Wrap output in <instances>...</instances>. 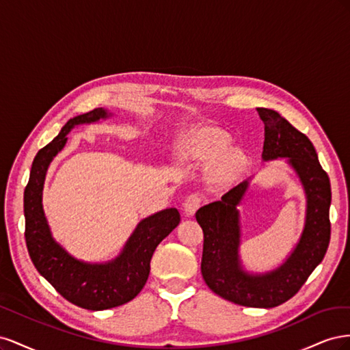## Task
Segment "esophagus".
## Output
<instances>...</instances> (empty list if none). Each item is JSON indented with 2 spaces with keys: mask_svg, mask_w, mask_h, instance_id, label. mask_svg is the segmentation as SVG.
Here are the masks:
<instances>
[{
  "mask_svg": "<svg viewBox=\"0 0 350 350\" xmlns=\"http://www.w3.org/2000/svg\"><path fill=\"white\" fill-rule=\"evenodd\" d=\"M201 204V197L198 194H189L183 203L185 216H193Z\"/></svg>",
  "mask_w": 350,
  "mask_h": 350,
  "instance_id": "esophagus-1",
  "label": "esophagus"
}]
</instances>
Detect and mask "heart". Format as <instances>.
Instances as JSON below:
<instances>
[{"label":"heart","mask_w":350,"mask_h":350,"mask_svg":"<svg viewBox=\"0 0 350 350\" xmlns=\"http://www.w3.org/2000/svg\"><path fill=\"white\" fill-rule=\"evenodd\" d=\"M230 139L224 131L216 129H206L197 133L191 139L187 140L179 147V154L188 161H203L210 162L221 157L229 149ZM243 163V156L241 152H230L224 157L216 174L217 183H228L234 178Z\"/></svg>","instance_id":"1"}]
</instances>
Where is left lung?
Masks as SVG:
<instances>
[{
    "label": "left lung",
    "instance_id": "8db88e82",
    "mask_svg": "<svg viewBox=\"0 0 350 350\" xmlns=\"http://www.w3.org/2000/svg\"><path fill=\"white\" fill-rule=\"evenodd\" d=\"M264 122L262 159L288 157L304 184L308 208L302 238L283 266L264 276H250L239 267L238 210L247 191L242 183L221 200L197 210L196 219L203 229L201 274L208 288L234 304L252 308H273L289 301L323 261L330 243L332 187L308 137L283 116L267 108H257Z\"/></svg>",
    "mask_w": 350,
    "mask_h": 350
}]
</instances>
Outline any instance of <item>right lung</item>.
Listing matches in <instances>:
<instances>
[{"label": "right lung", "mask_w": 350, "mask_h": 350, "mask_svg": "<svg viewBox=\"0 0 350 350\" xmlns=\"http://www.w3.org/2000/svg\"><path fill=\"white\" fill-rule=\"evenodd\" d=\"M102 108L70 120L61 133L40 149L33 159L25 189V238L36 270L68 302L90 311L115 308L134 299L144 288L150 273V260L159 243L178 226L181 215L166 208L142 220L126 242L121 256L108 264H86L74 260L52 239L42 208V188L46 169L64 147L74 125L105 118Z\"/></svg>", "instance_id": "1"}]
</instances>
